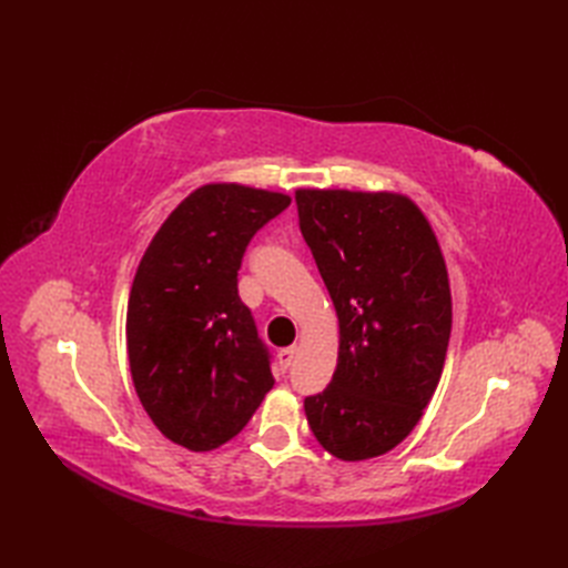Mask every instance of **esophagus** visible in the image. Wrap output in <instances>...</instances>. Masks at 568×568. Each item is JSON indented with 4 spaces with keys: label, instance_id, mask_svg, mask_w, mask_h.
Returning a JSON list of instances; mask_svg holds the SVG:
<instances>
[{
    "label": "esophagus",
    "instance_id": "1",
    "mask_svg": "<svg viewBox=\"0 0 568 568\" xmlns=\"http://www.w3.org/2000/svg\"><path fill=\"white\" fill-rule=\"evenodd\" d=\"M277 357H280V365H282V369H288V367H291V363H294V357H296V346L282 348V351L277 353Z\"/></svg>",
    "mask_w": 568,
    "mask_h": 568
}]
</instances>
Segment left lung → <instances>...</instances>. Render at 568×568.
Wrapping results in <instances>:
<instances>
[{
	"mask_svg": "<svg viewBox=\"0 0 568 568\" xmlns=\"http://www.w3.org/2000/svg\"><path fill=\"white\" fill-rule=\"evenodd\" d=\"M298 225L338 317L332 384L305 398L326 453L379 457L409 436L453 329L448 267L417 203L393 192L298 189Z\"/></svg>",
	"mask_w": 568,
	"mask_h": 568,
	"instance_id": "1",
	"label": "left lung"
}]
</instances>
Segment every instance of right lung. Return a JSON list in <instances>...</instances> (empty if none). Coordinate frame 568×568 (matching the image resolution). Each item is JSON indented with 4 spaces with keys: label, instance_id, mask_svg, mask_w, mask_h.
Returning <instances> with one entry per match:
<instances>
[{
    "label": "right lung",
    "instance_id": "add662e5",
    "mask_svg": "<svg viewBox=\"0 0 568 568\" xmlns=\"http://www.w3.org/2000/svg\"><path fill=\"white\" fill-rule=\"evenodd\" d=\"M288 203L267 189L203 184L136 267L125 322L134 390L159 432L186 450L232 440L274 386L236 274L253 234Z\"/></svg>",
    "mask_w": 568,
    "mask_h": 568
}]
</instances>
